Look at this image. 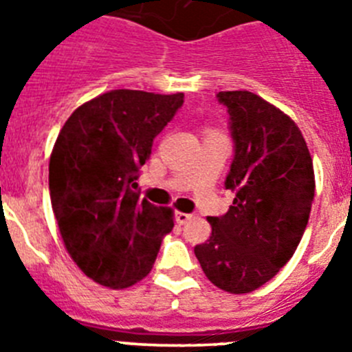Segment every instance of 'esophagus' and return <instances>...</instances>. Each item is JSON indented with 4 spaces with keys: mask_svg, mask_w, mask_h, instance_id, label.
Masks as SVG:
<instances>
[{
    "mask_svg": "<svg viewBox=\"0 0 352 352\" xmlns=\"http://www.w3.org/2000/svg\"><path fill=\"white\" fill-rule=\"evenodd\" d=\"M190 219H192L190 213H176V222H178L179 226H185Z\"/></svg>",
    "mask_w": 352,
    "mask_h": 352,
    "instance_id": "esophagus-1",
    "label": "esophagus"
}]
</instances>
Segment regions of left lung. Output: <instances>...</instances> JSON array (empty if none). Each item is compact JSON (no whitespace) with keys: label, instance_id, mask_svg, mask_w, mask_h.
Wrapping results in <instances>:
<instances>
[{"label":"left lung","instance_id":"1","mask_svg":"<svg viewBox=\"0 0 352 352\" xmlns=\"http://www.w3.org/2000/svg\"><path fill=\"white\" fill-rule=\"evenodd\" d=\"M227 107L234 157L226 188L234 201L210 217L211 236L194 248L211 284L232 294L256 291L284 268L312 210L314 167L294 121L250 91L217 93Z\"/></svg>","mask_w":352,"mask_h":352}]
</instances>
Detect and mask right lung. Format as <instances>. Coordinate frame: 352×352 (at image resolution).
Segmentation results:
<instances>
[{
	"label": "right lung",
	"mask_w": 352,
	"mask_h": 352,
	"mask_svg": "<svg viewBox=\"0 0 352 352\" xmlns=\"http://www.w3.org/2000/svg\"><path fill=\"white\" fill-rule=\"evenodd\" d=\"M183 98L114 89L76 109L56 139L49 162L52 211L72 259L105 287L144 278L173 231L170 210L133 188L153 139Z\"/></svg>",
	"instance_id": "1"
}]
</instances>
